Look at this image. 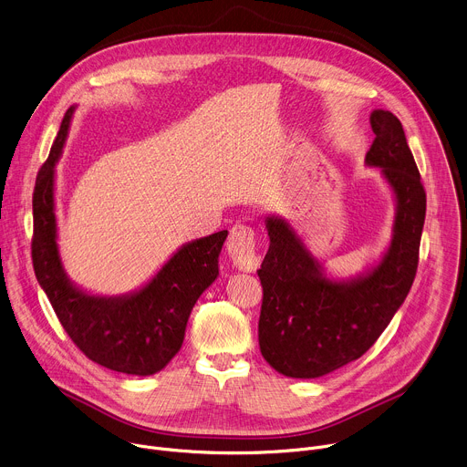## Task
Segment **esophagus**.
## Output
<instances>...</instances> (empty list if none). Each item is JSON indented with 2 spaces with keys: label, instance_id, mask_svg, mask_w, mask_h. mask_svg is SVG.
I'll return each instance as SVG.
<instances>
[{
  "label": "esophagus",
  "instance_id": "esophagus-1",
  "mask_svg": "<svg viewBox=\"0 0 467 467\" xmlns=\"http://www.w3.org/2000/svg\"><path fill=\"white\" fill-rule=\"evenodd\" d=\"M227 254L242 272H254L260 264L254 247V231L247 225H234L227 238Z\"/></svg>",
  "mask_w": 467,
  "mask_h": 467
}]
</instances>
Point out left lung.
Instances as JSON below:
<instances>
[{
    "label": "left lung",
    "mask_w": 467,
    "mask_h": 467,
    "mask_svg": "<svg viewBox=\"0 0 467 467\" xmlns=\"http://www.w3.org/2000/svg\"><path fill=\"white\" fill-rule=\"evenodd\" d=\"M375 140L366 166L379 168L395 199L391 240L380 260L348 279L327 275L283 216H265L258 346L264 360L292 379H316L360 358L410 292L418 270L427 195L401 121L389 110L369 116Z\"/></svg>",
    "instance_id": "obj_1"
}]
</instances>
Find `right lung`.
<instances>
[{"mask_svg": "<svg viewBox=\"0 0 467 467\" xmlns=\"http://www.w3.org/2000/svg\"><path fill=\"white\" fill-rule=\"evenodd\" d=\"M76 107L64 114L33 193V268L58 321L96 364L127 375H153L179 353L190 312L220 275L218 256L227 238L220 231L181 245L139 290L98 296L66 274L58 253L55 166L62 155Z\"/></svg>", "mask_w": 467, "mask_h": 467, "instance_id": "obj_1", "label": "right lung"}]
</instances>
